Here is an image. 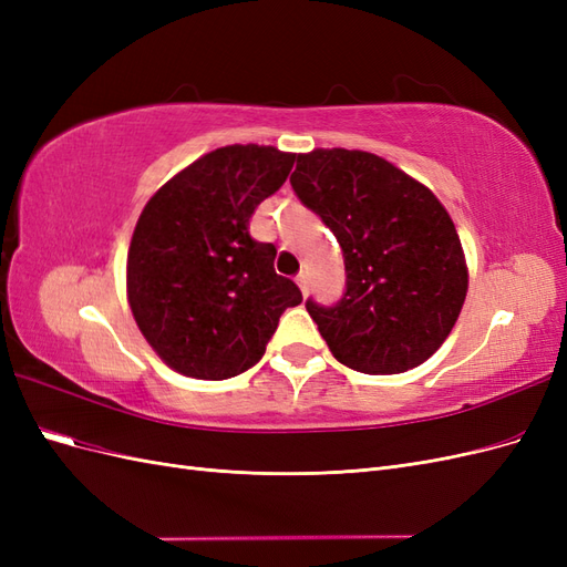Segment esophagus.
I'll return each mask as SVG.
<instances>
[{"mask_svg": "<svg viewBox=\"0 0 567 567\" xmlns=\"http://www.w3.org/2000/svg\"><path fill=\"white\" fill-rule=\"evenodd\" d=\"M296 281H298V286H300V290H302V296H307V290H310V279H307V274L300 271Z\"/></svg>", "mask_w": 567, "mask_h": 567, "instance_id": "obj_1", "label": "esophagus"}]
</instances>
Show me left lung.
<instances>
[{"instance_id":"8db88e82","label":"left lung","mask_w":567,"mask_h":567,"mask_svg":"<svg viewBox=\"0 0 567 567\" xmlns=\"http://www.w3.org/2000/svg\"><path fill=\"white\" fill-rule=\"evenodd\" d=\"M290 186L346 257V293L305 307L340 364L404 373L452 333L468 267L450 213L431 188L381 156L348 148L298 153Z\"/></svg>"}]
</instances>
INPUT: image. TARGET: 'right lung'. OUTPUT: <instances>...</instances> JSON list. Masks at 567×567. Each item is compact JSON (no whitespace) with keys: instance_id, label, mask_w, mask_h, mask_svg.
Segmentation results:
<instances>
[{"instance_id":"add662e5","label":"right lung","mask_w":567,"mask_h":567,"mask_svg":"<svg viewBox=\"0 0 567 567\" xmlns=\"http://www.w3.org/2000/svg\"><path fill=\"white\" fill-rule=\"evenodd\" d=\"M296 153L234 144L205 153L151 196L127 252V300L163 362L225 381L262 359L279 317L302 302L274 271L277 248L250 217L279 192Z\"/></svg>"}]
</instances>
